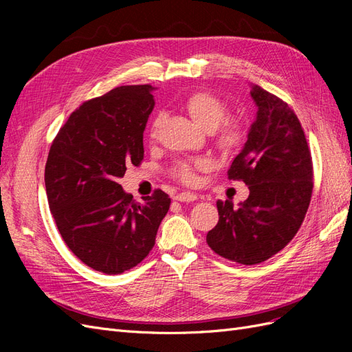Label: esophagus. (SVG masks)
Wrapping results in <instances>:
<instances>
[{
	"instance_id": "obj_1",
	"label": "esophagus",
	"mask_w": 352,
	"mask_h": 352,
	"mask_svg": "<svg viewBox=\"0 0 352 352\" xmlns=\"http://www.w3.org/2000/svg\"><path fill=\"white\" fill-rule=\"evenodd\" d=\"M175 199L180 201V202H192V201L198 199V195L194 192H180V194L175 195Z\"/></svg>"
}]
</instances>
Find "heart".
I'll use <instances>...</instances> for the list:
<instances>
[{
	"instance_id": "1",
	"label": "heart",
	"mask_w": 352,
	"mask_h": 352,
	"mask_svg": "<svg viewBox=\"0 0 352 352\" xmlns=\"http://www.w3.org/2000/svg\"><path fill=\"white\" fill-rule=\"evenodd\" d=\"M185 107L198 126L206 131H214L215 127H219L216 131V142L217 146L223 151H232L236 148L242 140V127L235 120L221 122L226 116V105L216 95L207 91H197L190 94L185 101ZM163 116H157L150 129V136L155 138L157 132L162 126ZM222 124L220 125L219 123ZM208 167V162L206 158L189 160V162H177L172 170L173 177L184 184H194L195 182V172L197 170H204Z\"/></svg>"
}]
</instances>
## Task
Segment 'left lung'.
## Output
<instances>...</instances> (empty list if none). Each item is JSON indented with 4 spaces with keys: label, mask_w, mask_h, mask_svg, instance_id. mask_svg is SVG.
Here are the masks:
<instances>
[{
    "label": "left lung",
    "mask_w": 352,
    "mask_h": 352,
    "mask_svg": "<svg viewBox=\"0 0 352 352\" xmlns=\"http://www.w3.org/2000/svg\"><path fill=\"white\" fill-rule=\"evenodd\" d=\"M251 97L257 116L228 170L250 197L239 207L219 199V221L207 233L212 251L245 265L269 260L292 241L313 194L311 153L296 114L258 85H251Z\"/></svg>",
    "instance_id": "obj_1"
}]
</instances>
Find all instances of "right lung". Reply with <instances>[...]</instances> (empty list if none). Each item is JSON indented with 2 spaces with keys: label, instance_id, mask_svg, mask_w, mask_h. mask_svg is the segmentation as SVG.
Here are the masks:
<instances>
[{
  "label": "right lung",
  "instance_id": "obj_1",
  "mask_svg": "<svg viewBox=\"0 0 352 352\" xmlns=\"http://www.w3.org/2000/svg\"><path fill=\"white\" fill-rule=\"evenodd\" d=\"M153 89L127 85L85 101L50 148L45 188L60 235L82 263L105 274H120L150 254L170 207L162 189L140 204L119 184L126 166L144 160Z\"/></svg>",
  "mask_w": 352,
  "mask_h": 352
}]
</instances>
